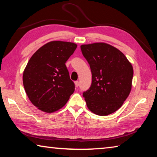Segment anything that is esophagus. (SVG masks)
<instances>
[{
	"label": "esophagus",
	"mask_w": 157,
	"mask_h": 157,
	"mask_svg": "<svg viewBox=\"0 0 157 157\" xmlns=\"http://www.w3.org/2000/svg\"><path fill=\"white\" fill-rule=\"evenodd\" d=\"M75 85L76 87H78L79 86V82L78 81H75Z\"/></svg>",
	"instance_id": "esophagus-1"
}]
</instances>
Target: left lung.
<instances>
[{
  "label": "left lung",
  "instance_id": "left-lung-1",
  "mask_svg": "<svg viewBox=\"0 0 157 157\" xmlns=\"http://www.w3.org/2000/svg\"><path fill=\"white\" fill-rule=\"evenodd\" d=\"M89 62L92 83L83 93L87 107L99 116H107L121 107L132 89L134 70L123 52L100 42L80 46Z\"/></svg>",
  "mask_w": 157,
  "mask_h": 157
}]
</instances>
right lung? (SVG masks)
Segmentation results:
<instances>
[{
    "label": "right lung",
    "instance_id": "add662e5",
    "mask_svg": "<svg viewBox=\"0 0 157 157\" xmlns=\"http://www.w3.org/2000/svg\"><path fill=\"white\" fill-rule=\"evenodd\" d=\"M77 46L72 42L50 41L28 61L23 71V86L29 100L39 110L57 111L73 94L75 84L65 63Z\"/></svg>",
    "mask_w": 157,
    "mask_h": 157
}]
</instances>
